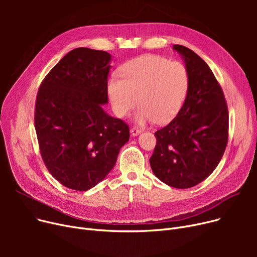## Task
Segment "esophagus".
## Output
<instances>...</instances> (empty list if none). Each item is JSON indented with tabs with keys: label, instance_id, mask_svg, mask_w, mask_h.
<instances>
[{
	"label": "esophagus",
	"instance_id": "esophagus-1",
	"mask_svg": "<svg viewBox=\"0 0 257 257\" xmlns=\"http://www.w3.org/2000/svg\"><path fill=\"white\" fill-rule=\"evenodd\" d=\"M130 132H131V134H132L133 137H136V136H138V134H140L142 131H141V129H139L137 127H132L130 129Z\"/></svg>",
	"mask_w": 257,
	"mask_h": 257
}]
</instances>
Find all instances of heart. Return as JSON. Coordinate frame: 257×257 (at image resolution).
I'll list each match as a JSON object with an SVG mask.
<instances>
[{
    "mask_svg": "<svg viewBox=\"0 0 257 257\" xmlns=\"http://www.w3.org/2000/svg\"><path fill=\"white\" fill-rule=\"evenodd\" d=\"M118 74L120 78L112 77L107 82L112 109L123 117L139 102L142 106L136 119L141 125L171 120L180 110L190 86V75L182 62L158 55L131 59L119 67Z\"/></svg>",
    "mask_w": 257,
    "mask_h": 257,
    "instance_id": "b5f03b06",
    "label": "heart"
}]
</instances>
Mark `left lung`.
I'll return each mask as SVG.
<instances>
[{
  "instance_id": "8db88e82",
  "label": "left lung",
  "mask_w": 257,
  "mask_h": 257,
  "mask_svg": "<svg viewBox=\"0 0 257 257\" xmlns=\"http://www.w3.org/2000/svg\"><path fill=\"white\" fill-rule=\"evenodd\" d=\"M173 49L184 59L190 86L178 114L155 132L150 166L166 184L188 188L219 165L228 143L229 115L222 87L207 63L184 46Z\"/></svg>"
}]
</instances>
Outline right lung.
Returning <instances> with one entry per match:
<instances>
[{"mask_svg": "<svg viewBox=\"0 0 257 257\" xmlns=\"http://www.w3.org/2000/svg\"><path fill=\"white\" fill-rule=\"evenodd\" d=\"M111 55L77 48L39 86L34 126L48 171L62 185L87 191L102 181L130 138L124 120L108 115L107 77Z\"/></svg>", "mask_w": 257, "mask_h": 257, "instance_id": "1", "label": "right lung"}]
</instances>
